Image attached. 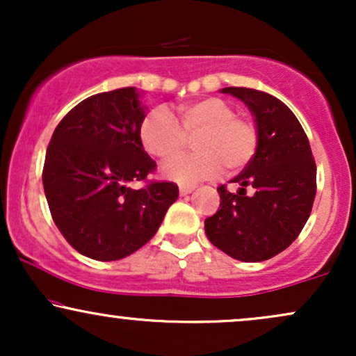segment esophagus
<instances>
[{"label": "esophagus", "instance_id": "34e87169", "mask_svg": "<svg viewBox=\"0 0 356 356\" xmlns=\"http://www.w3.org/2000/svg\"><path fill=\"white\" fill-rule=\"evenodd\" d=\"M194 189H195V186H181L179 187V192H181V195H187V194H191Z\"/></svg>", "mask_w": 356, "mask_h": 356}]
</instances>
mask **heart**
Segmentation results:
<instances>
[{
	"mask_svg": "<svg viewBox=\"0 0 356 356\" xmlns=\"http://www.w3.org/2000/svg\"><path fill=\"white\" fill-rule=\"evenodd\" d=\"M179 124L165 110L149 112L140 125V142L150 155L170 162L184 152L187 138L195 136V154L164 167V175L179 184H195L222 172L236 174L254 159L259 132L252 120L236 115L226 100L206 97L177 107Z\"/></svg>",
	"mask_w": 356,
	"mask_h": 356,
	"instance_id": "b5f03b06",
	"label": "heart"
}]
</instances>
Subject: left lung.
<instances>
[{
	"instance_id": "left-lung-1",
	"label": "left lung",
	"mask_w": 356,
	"mask_h": 356,
	"mask_svg": "<svg viewBox=\"0 0 356 356\" xmlns=\"http://www.w3.org/2000/svg\"><path fill=\"white\" fill-rule=\"evenodd\" d=\"M246 104L254 115L259 144L229 192L218 187L219 209L204 220L207 239L244 263L280 254L298 238L312 214L316 194V164L308 137L295 113L259 90H220Z\"/></svg>"
}]
</instances>
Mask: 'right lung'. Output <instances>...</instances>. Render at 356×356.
I'll list each match as a JSON object with an SVG mask.
<instances>
[{"instance_id": "add662e5", "label": "right lung", "mask_w": 356, "mask_h": 356, "mask_svg": "<svg viewBox=\"0 0 356 356\" xmlns=\"http://www.w3.org/2000/svg\"><path fill=\"white\" fill-rule=\"evenodd\" d=\"M145 110L134 87L80 102L53 132L43 165L51 218L80 254L117 261L149 243L177 201L174 182L132 189L155 170L140 142Z\"/></svg>"}]
</instances>
